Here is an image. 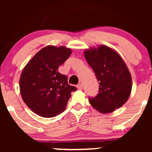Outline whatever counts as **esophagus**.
<instances>
[{"label":"esophagus","mask_w":152,"mask_h":152,"mask_svg":"<svg viewBox=\"0 0 152 152\" xmlns=\"http://www.w3.org/2000/svg\"><path fill=\"white\" fill-rule=\"evenodd\" d=\"M77 88L79 89V90H82V88H83V87H82V84H78Z\"/></svg>","instance_id":"34e87169"}]
</instances>
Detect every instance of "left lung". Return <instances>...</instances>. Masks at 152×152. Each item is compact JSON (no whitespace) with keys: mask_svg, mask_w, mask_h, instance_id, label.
<instances>
[{"mask_svg":"<svg viewBox=\"0 0 152 152\" xmlns=\"http://www.w3.org/2000/svg\"><path fill=\"white\" fill-rule=\"evenodd\" d=\"M87 63L99 82V93L89 98L90 104L102 113H110L122 107L132 90V76L120 55L106 45L85 50Z\"/></svg>","mask_w":152,"mask_h":152,"instance_id":"1","label":"left lung"}]
</instances>
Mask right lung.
Instances as JSON below:
<instances>
[{"mask_svg":"<svg viewBox=\"0 0 152 152\" xmlns=\"http://www.w3.org/2000/svg\"><path fill=\"white\" fill-rule=\"evenodd\" d=\"M72 51L65 46L48 45L41 49L23 70L20 90L26 104L38 115L53 118L65 111L71 92L76 87L58 71Z\"/></svg>","mask_w":152,"mask_h":152,"instance_id":"right-lung-1","label":"right lung"}]
</instances>
